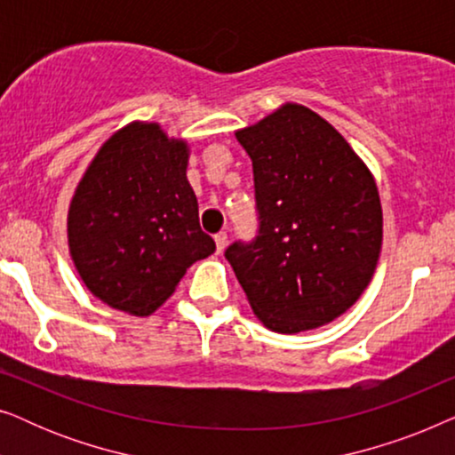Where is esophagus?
Returning <instances> with one entry per match:
<instances>
[{"label": "esophagus", "instance_id": "esophagus-1", "mask_svg": "<svg viewBox=\"0 0 455 455\" xmlns=\"http://www.w3.org/2000/svg\"><path fill=\"white\" fill-rule=\"evenodd\" d=\"M215 244H217V252H223V248H226V244H228V234L226 232H220V234H215Z\"/></svg>", "mask_w": 455, "mask_h": 455}]
</instances>
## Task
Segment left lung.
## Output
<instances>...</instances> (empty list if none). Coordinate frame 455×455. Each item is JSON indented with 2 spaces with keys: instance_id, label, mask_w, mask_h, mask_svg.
Wrapping results in <instances>:
<instances>
[{
  "instance_id": "obj_1",
  "label": "left lung",
  "mask_w": 455,
  "mask_h": 455,
  "mask_svg": "<svg viewBox=\"0 0 455 455\" xmlns=\"http://www.w3.org/2000/svg\"><path fill=\"white\" fill-rule=\"evenodd\" d=\"M252 161L257 235L226 259L254 315L277 333L346 313L375 273L383 240L377 184L338 130L288 103L235 132Z\"/></svg>"
}]
</instances>
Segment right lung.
Returning <instances> with one entry per match:
<instances>
[{
	"instance_id": "add662e5",
	"label": "right lung",
	"mask_w": 455,
	"mask_h": 455,
	"mask_svg": "<svg viewBox=\"0 0 455 455\" xmlns=\"http://www.w3.org/2000/svg\"><path fill=\"white\" fill-rule=\"evenodd\" d=\"M186 165L184 140L134 122L99 148L80 180L68 213L72 260L111 308L151 315L192 263L213 254Z\"/></svg>"
}]
</instances>
